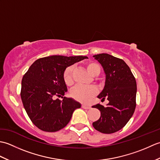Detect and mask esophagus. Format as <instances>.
Masks as SVG:
<instances>
[{
	"instance_id": "esophagus-1",
	"label": "esophagus",
	"mask_w": 160,
	"mask_h": 160,
	"mask_svg": "<svg viewBox=\"0 0 160 160\" xmlns=\"http://www.w3.org/2000/svg\"><path fill=\"white\" fill-rule=\"evenodd\" d=\"M82 108H84V109H89V108H91V107L90 106H87V105H84V104H82Z\"/></svg>"
}]
</instances>
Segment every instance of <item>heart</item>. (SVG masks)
<instances>
[{
    "instance_id": "1",
    "label": "heart",
    "mask_w": 160,
    "mask_h": 160,
    "mask_svg": "<svg viewBox=\"0 0 160 160\" xmlns=\"http://www.w3.org/2000/svg\"><path fill=\"white\" fill-rule=\"evenodd\" d=\"M87 69L91 76H97L101 71L100 66L96 62H90L87 64ZM73 67H67L63 73V79L64 82L68 86H71L73 83ZM98 90L94 87L76 86L71 90V96L73 99L82 103H88L96 96Z\"/></svg>"
}]
</instances>
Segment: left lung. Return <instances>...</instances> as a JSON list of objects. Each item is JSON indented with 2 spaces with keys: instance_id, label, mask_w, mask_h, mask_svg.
Returning <instances> with one entry per match:
<instances>
[{
  "instance_id": "left-lung-1",
  "label": "left lung",
  "mask_w": 160,
  "mask_h": 160,
  "mask_svg": "<svg viewBox=\"0 0 160 160\" xmlns=\"http://www.w3.org/2000/svg\"><path fill=\"white\" fill-rule=\"evenodd\" d=\"M102 66L106 75L103 90L98 98L108 100L107 107L98 104L92 107L100 111V118L93 122L97 131L110 134L123 128L136 107V80L123 60L107 53L93 56Z\"/></svg>"
}]
</instances>
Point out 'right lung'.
<instances>
[{"label": "right lung", "instance_id": "right-lung-1", "mask_svg": "<svg viewBox=\"0 0 160 160\" xmlns=\"http://www.w3.org/2000/svg\"><path fill=\"white\" fill-rule=\"evenodd\" d=\"M87 56H51L36 60L21 82L20 97L33 124L46 132H56L66 127L73 111L81 104L73 98L63 97L67 91L63 73L67 67ZM61 97L62 101L55 97Z\"/></svg>", "mask_w": 160, "mask_h": 160}]
</instances>
